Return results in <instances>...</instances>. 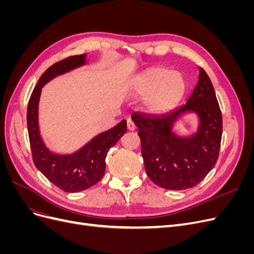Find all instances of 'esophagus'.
<instances>
[{
	"instance_id": "esophagus-1",
	"label": "esophagus",
	"mask_w": 254,
	"mask_h": 254,
	"mask_svg": "<svg viewBox=\"0 0 254 254\" xmlns=\"http://www.w3.org/2000/svg\"><path fill=\"white\" fill-rule=\"evenodd\" d=\"M127 129L129 131H133L135 129V125L133 124V122L131 120H127Z\"/></svg>"
}]
</instances>
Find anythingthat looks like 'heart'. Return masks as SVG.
Wrapping results in <instances>:
<instances>
[{"instance_id": "obj_1", "label": "heart", "mask_w": 254, "mask_h": 254, "mask_svg": "<svg viewBox=\"0 0 254 254\" xmlns=\"http://www.w3.org/2000/svg\"><path fill=\"white\" fill-rule=\"evenodd\" d=\"M129 90L135 96H146L145 110L162 114L174 109L187 91V80L182 74L166 67H151L136 75L129 83Z\"/></svg>"}]
</instances>
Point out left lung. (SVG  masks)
<instances>
[{
    "label": "left lung",
    "instance_id": "1",
    "mask_svg": "<svg viewBox=\"0 0 254 254\" xmlns=\"http://www.w3.org/2000/svg\"><path fill=\"white\" fill-rule=\"evenodd\" d=\"M195 114V131L180 136L174 127L186 114ZM145 171L160 188L182 190L193 188L216 164L222 119L212 81L199 67L198 82L182 105L161 115L133 113Z\"/></svg>",
    "mask_w": 254,
    "mask_h": 254
}]
</instances>
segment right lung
Instances as JSON below:
<instances>
[{
	"label": "right lung",
	"mask_w": 254,
	"mask_h": 254,
	"mask_svg": "<svg viewBox=\"0 0 254 254\" xmlns=\"http://www.w3.org/2000/svg\"><path fill=\"white\" fill-rule=\"evenodd\" d=\"M87 54L72 56L53 64L38 80L27 106V130L36 167L59 189L76 193L93 187L103 178L108 150L127 131L126 120L106 130L72 152H55L43 141L39 127V103L42 88L60 75L86 65Z\"/></svg>",
	"instance_id": "1"
}]
</instances>
